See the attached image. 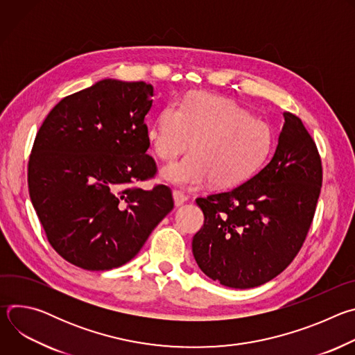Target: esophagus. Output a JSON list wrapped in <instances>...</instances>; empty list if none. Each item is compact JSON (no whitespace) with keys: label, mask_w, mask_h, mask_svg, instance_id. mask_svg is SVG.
Wrapping results in <instances>:
<instances>
[{"label":"esophagus","mask_w":355,"mask_h":355,"mask_svg":"<svg viewBox=\"0 0 355 355\" xmlns=\"http://www.w3.org/2000/svg\"><path fill=\"white\" fill-rule=\"evenodd\" d=\"M173 198H174V205L175 207H181L184 202H187L188 200V196L184 193V192H181V191H173Z\"/></svg>","instance_id":"obj_1"}]
</instances>
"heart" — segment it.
<instances>
[{"label": "heart", "instance_id": "heart-1", "mask_svg": "<svg viewBox=\"0 0 355 355\" xmlns=\"http://www.w3.org/2000/svg\"><path fill=\"white\" fill-rule=\"evenodd\" d=\"M147 140L162 162V178L180 187H195L209 180L216 188H232L254 175L272 147V130L264 121L232 99L192 92L178 105H167L147 128Z\"/></svg>", "mask_w": 355, "mask_h": 355}]
</instances>
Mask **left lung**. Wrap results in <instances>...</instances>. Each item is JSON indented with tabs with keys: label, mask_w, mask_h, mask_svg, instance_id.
I'll return each mask as SVG.
<instances>
[{
	"label": "left lung",
	"mask_w": 355,
	"mask_h": 355,
	"mask_svg": "<svg viewBox=\"0 0 355 355\" xmlns=\"http://www.w3.org/2000/svg\"><path fill=\"white\" fill-rule=\"evenodd\" d=\"M271 162L244 184L196 198L204 226L192 239L198 267L214 281L247 289L281 274L312 225L322 188V160L302 121L284 112Z\"/></svg>",
	"instance_id": "8db88e82"
}]
</instances>
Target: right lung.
I'll use <instances>...</instances> for the list:
<instances>
[{"label": "right lung", "instance_id": "add662e5", "mask_svg": "<svg viewBox=\"0 0 355 355\" xmlns=\"http://www.w3.org/2000/svg\"><path fill=\"white\" fill-rule=\"evenodd\" d=\"M153 85L105 78L63 98L43 121L28 164L32 205L52 247L88 271L130 261L174 208L153 178L144 118Z\"/></svg>", "mask_w": 355, "mask_h": 355}]
</instances>
